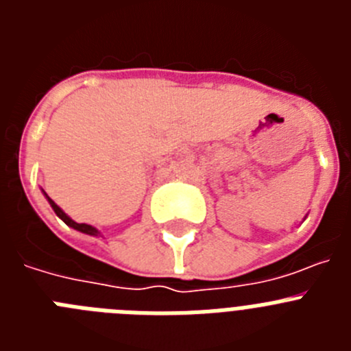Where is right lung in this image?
Segmentation results:
<instances>
[{
  "label": "right lung",
  "mask_w": 351,
  "mask_h": 351,
  "mask_svg": "<svg viewBox=\"0 0 351 351\" xmlns=\"http://www.w3.org/2000/svg\"><path fill=\"white\" fill-rule=\"evenodd\" d=\"M42 193L45 195V198H47V202L51 204V207H52V209H54V213L58 214V218L63 219V221L66 223L68 226H71V228H73V230L82 232V234L93 235V237H98V235H101V234H100V230H98V228H95V226H93V225H88V223H77V221H73V219H71L70 216H68V214L64 213V210L61 209V207L58 206V204H56L54 200H52V198L49 197L47 193H45V191L42 190Z\"/></svg>",
  "instance_id": "right-lung-1"
}]
</instances>
